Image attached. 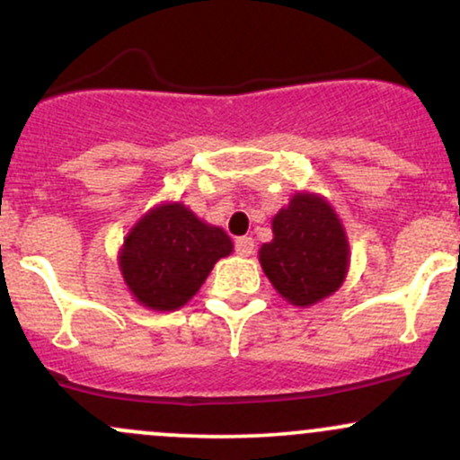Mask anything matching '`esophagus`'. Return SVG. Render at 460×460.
<instances>
[{"label":"esophagus","mask_w":460,"mask_h":460,"mask_svg":"<svg viewBox=\"0 0 460 460\" xmlns=\"http://www.w3.org/2000/svg\"><path fill=\"white\" fill-rule=\"evenodd\" d=\"M235 252H237V255H242V257L252 255V252H255V240H252V237H248V235L237 237V240H235Z\"/></svg>","instance_id":"obj_1"}]
</instances>
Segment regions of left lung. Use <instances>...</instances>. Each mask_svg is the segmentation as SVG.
<instances>
[{
	"instance_id": "1",
	"label": "left lung",
	"mask_w": 460,
	"mask_h": 460,
	"mask_svg": "<svg viewBox=\"0 0 460 460\" xmlns=\"http://www.w3.org/2000/svg\"><path fill=\"white\" fill-rule=\"evenodd\" d=\"M272 242L260 248V263L281 296L309 307L340 289L350 248L335 209L318 194L296 192L272 218Z\"/></svg>"
}]
</instances>
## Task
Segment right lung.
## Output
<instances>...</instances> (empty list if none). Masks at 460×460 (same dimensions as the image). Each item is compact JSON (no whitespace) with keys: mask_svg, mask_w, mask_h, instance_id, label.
<instances>
[{"mask_svg":"<svg viewBox=\"0 0 460 460\" xmlns=\"http://www.w3.org/2000/svg\"><path fill=\"white\" fill-rule=\"evenodd\" d=\"M231 251L234 242L220 226L203 223L186 205L162 203L131 226L119 252V268L142 307L175 311Z\"/></svg>","mask_w":460,"mask_h":460,"instance_id":"obj_1","label":"right lung"}]
</instances>
